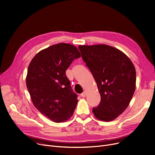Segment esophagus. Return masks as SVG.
I'll return each instance as SVG.
<instances>
[{
	"label": "esophagus",
	"instance_id": "obj_1",
	"mask_svg": "<svg viewBox=\"0 0 155 155\" xmlns=\"http://www.w3.org/2000/svg\"><path fill=\"white\" fill-rule=\"evenodd\" d=\"M80 96H81L82 97H85L86 96V92H82L81 94H80Z\"/></svg>",
	"mask_w": 155,
	"mask_h": 155
}]
</instances>
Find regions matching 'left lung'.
Returning <instances> with one entry per match:
<instances>
[{
  "label": "left lung",
  "instance_id": "left-lung-1",
  "mask_svg": "<svg viewBox=\"0 0 155 155\" xmlns=\"http://www.w3.org/2000/svg\"><path fill=\"white\" fill-rule=\"evenodd\" d=\"M82 58L97 83L101 101L92 112L97 119L113 120L129 106L136 89V69L124 53L104 44L79 45Z\"/></svg>",
  "mask_w": 155,
  "mask_h": 155
}]
</instances>
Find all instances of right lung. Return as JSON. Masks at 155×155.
<instances>
[{
    "label": "right lung",
    "instance_id": "obj_1",
    "mask_svg": "<svg viewBox=\"0 0 155 155\" xmlns=\"http://www.w3.org/2000/svg\"><path fill=\"white\" fill-rule=\"evenodd\" d=\"M80 54L76 47L60 43L40 51L30 62L26 78L32 102L43 115L57 123L73 115L78 100L66 75Z\"/></svg>",
    "mask_w": 155,
    "mask_h": 155
}]
</instances>
